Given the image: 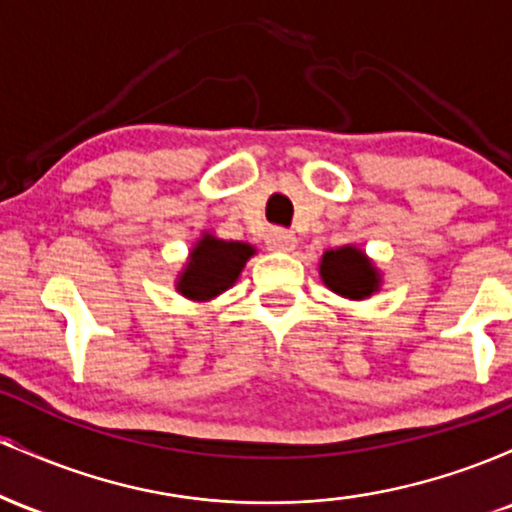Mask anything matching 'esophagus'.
<instances>
[{
    "label": "esophagus",
    "mask_w": 512,
    "mask_h": 512,
    "mask_svg": "<svg viewBox=\"0 0 512 512\" xmlns=\"http://www.w3.org/2000/svg\"><path fill=\"white\" fill-rule=\"evenodd\" d=\"M267 245L272 250L289 252L296 248V236H293V231H286V228H272V231L267 233Z\"/></svg>",
    "instance_id": "1"
}]
</instances>
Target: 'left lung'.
I'll return each mask as SVG.
<instances>
[{"label": "left lung", "mask_w": 512, "mask_h": 512, "mask_svg": "<svg viewBox=\"0 0 512 512\" xmlns=\"http://www.w3.org/2000/svg\"><path fill=\"white\" fill-rule=\"evenodd\" d=\"M320 276L327 289L351 301H363L380 289V272L356 245L327 250L320 262Z\"/></svg>", "instance_id": "8db88e82"}]
</instances>
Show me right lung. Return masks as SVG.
<instances>
[{"label": "right lung", "mask_w": 512, "mask_h": 512, "mask_svg": "<svg viewBox=\"0 0 512 512\" xmlns=\"http://www.w3.org/2000/svg\"><path fill=\"white\" fill-rule=\"evenodd\" d=\"M252 255H255V248L243 240H221L204 233L190 250L175 286L190 301H211L236 284Z\"/></svg>", "instance_id": "obj_1"}]
</instances>
